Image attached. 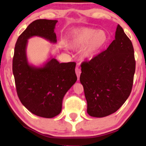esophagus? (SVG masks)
<instances>
[{"mask_svg": "<svg viewBox=\"0 0 146 146\" xmlns=\"http://www.w3.org/2000/svg\"><path fill=\"white\" fill-rule=\"evenodd\" d=\"M75 71H76V76H77V77H78V80H79L80 76V74H81L80 69L78 67H77V68H76Z\"/></svg>", "mask_w": 146, "mask_h": 146, "instance_id": "esophagus-1", "label": "esophagus"}]
</instances>
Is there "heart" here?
Instances as JSON below:
<instances>
[{"instance_id": "heart-1", "label": "heart", "mask_w": 146, "mask_h": 146, "mask_svg": "<svg viewBox=\"0 0 146 146\" xmlns=\"http://www.w3.org/2000/svg\"><path fill=\"white\" fill-rule=\"evenodd\" d=\"M108 41L105 31L92 28L74 31L70 35L68 46L72 49L82 48L80 55L82 59H91L100 50Z\"/></svg>"}]
</instances>
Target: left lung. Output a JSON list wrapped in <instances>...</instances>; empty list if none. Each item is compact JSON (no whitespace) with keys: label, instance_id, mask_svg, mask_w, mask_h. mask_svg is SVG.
I'll list each match as a JSON object with an SVG mask.
<instances>
[{"label":"left lung","instance_id":"8db88e82","mask_svg":"<svg viewBox=\"0 0 146 146\" xmlns=\"http://www.w3.org/2000/svg\"><path fill=\"white\" fill-rule=\"evenodd\" d=\"M81 68L88 113L102 117L115 112L130 94L135 70L132 43L120 26L108 48Z\"/></svg>","mask_w":146,"mask_h":146}]
</instances>
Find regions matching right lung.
Wrapping results in <instances>:
<instances>
[{"label": "right lung", "mask_w": 146, "mask_h": 146, "mask_svg": "<svg viewBox=\"0 0 146 146\" xmlns=\"http://www.w3.org/2000/svg\"><path fill=\"white\" fill-rule=\"evenodd\" d=\"M56 20L38 19L30 24L18 38L13 60L16 89L24 106L38 116L52 118L62 110L63 98L77 80L76 62L60 63L52 58L43 66L28 62V39L37 36L56 42Z\"/></svg>", "instance_id": "right-lung-1"}]
</instances>
